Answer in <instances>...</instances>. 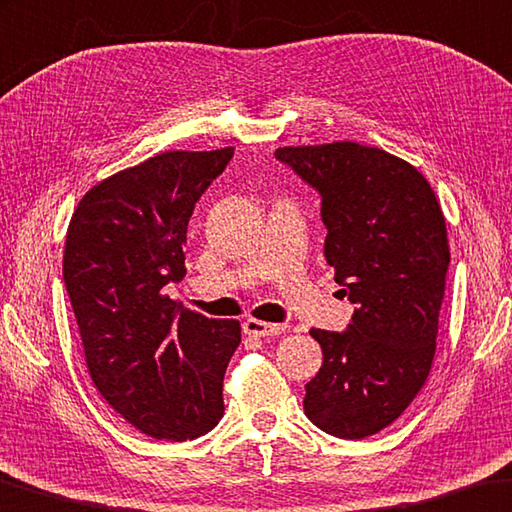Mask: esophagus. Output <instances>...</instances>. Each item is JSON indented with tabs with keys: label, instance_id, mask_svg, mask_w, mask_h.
Listing matches in <instances>:
<instances>
[{
	"label": "esophagus",
	"instance_id": "obj_1",
	"mask_svg": "<svg viewBox=\"0 0 512 512\" xmlns=\"http://www.w3.org/2000/svg\"><path fill=\"white\" fill-rule=\"evenodd\" d=\"M242 331L251 338H270V335H279L286 331V326L283 324H270V322H261V320H245L242 322Z\"/></svg>",
	"mask_w": 512,
	"mask_h": 512
}]
</instances>
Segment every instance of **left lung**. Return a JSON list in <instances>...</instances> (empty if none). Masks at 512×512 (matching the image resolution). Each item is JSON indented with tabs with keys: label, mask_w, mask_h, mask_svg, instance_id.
Wrapping results in <instances>:
<instances>
[{
	"label": "left lung",
	"mask_w": 512,
	"mask_h": 512,
	"mask_svg": "<svg viewBox=\"0 0 512 512\" xmlns=\"http://www.w3.org/2000/svg\"><path fill=\"white\" fill-rule=\"evenodd\" d=\"M274 156L322 197L326 263L356 304L345 331H311L324 360L304 410L317 429L363 440L429 376L449 270L445 215L429 181L383 149L331 142Z\"/></svg>",
	"instance_id": "1"
}]
</instances>
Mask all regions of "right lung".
<instances>
[{"label":"right lung","instance_id":"add662e5","mask_svg":"<svg viewBox=\"0 0 512 512\" xmlns=\"http://www.w3.org/2000/svg\"><path fill=\"white\" fill-rule=\"evenodd\" d=\"M231 158L233 147L147 158L88 190L67 229L63 281L92 383L156 440H195L224 415L240 322L183 311L165 286L186 272L192 211Z\"/></svg>","mask_w":512,"mask_h":512}]
</instances>
